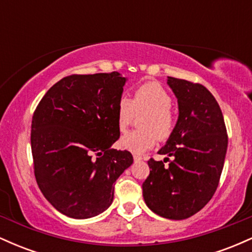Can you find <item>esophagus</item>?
<instances>
[{
    "label": "esophagus",
    "instance_id": "1",
    "mask_svg": "<svg viewBox=\"0 0 252 252\" xmlns=\"http://www.w3.org/2000/svg\"><path fill=\"white\" fill-rule=\"evenodd\" d=\"M141 160H142V156L134 155V161H135V162H138V161H141Z\"/></svg>",
    "mask_w": 252,
    "mask_h": 252
}]
</instances>
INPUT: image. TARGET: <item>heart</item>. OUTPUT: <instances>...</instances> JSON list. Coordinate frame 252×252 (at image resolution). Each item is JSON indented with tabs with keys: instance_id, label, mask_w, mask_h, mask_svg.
I'll return each mask as SVG.
<instances>
[{
	"instance_id": "b5f03b06",
	"label": "heart",
	"mask_w": 252,
	"mask_h": 252,
	"mask_svg": "<svg viewBox=\"0 0 252 252\" xmlns=\"http://www.w3.org/2000/svg\"><path fill=\"white\" fill-rule=\"evenodd\" d=\"M173 99L160 83L147 82L135 90L131 99L122 96L117 103V126L124 131L135 115L144 114L140 120L141 130L126 132L120 140L123 149L142 154L160 141H168L176 129Z\"/></svg>"
}]
</instances>
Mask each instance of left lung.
<instances>
[{"mask_svg":"<svg viewBox=\"0 0 252 252\" xmlns=\"http://www.w3.org/2000/svg\"><path fill=\"white\" fill-rule=\"evenodd\" d=\"M178 98L176 129L158 154L150 158L142 184L147 206L163 218L181 220L199 212L212 199L220 180L227 149V132L219 104L199 83L168 77ZM168 160V166L164 162Z\"/></svg>","mask_w":252,"mask_h":252,"instance_id":"obj_1","label":"left lung"}]
</instances>
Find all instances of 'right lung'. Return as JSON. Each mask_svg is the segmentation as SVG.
<instances>
[{"label": "right lung", "instance_id": "right-lung-1", "mask_svg": "<svg viewBox=\"0 0 252 252\" xmlns=\"http://www.w3.org/2000/svg\"><path fill=\"white\" fill-rule=\"evenodd\" d=\"M126 78L118 72L71 74L54 84L32 121L34 175L63 215L86 219L114 200L115 181L131 166V153L111 149L120 138L117 103Z\"/></svg>", "mask_w": 252, "mask_h": 252}]
</instances>
